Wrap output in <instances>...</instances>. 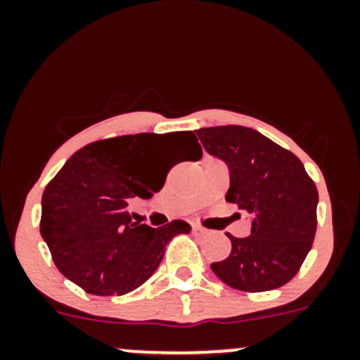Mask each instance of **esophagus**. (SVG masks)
<instances>
[{
  "mask_svg": "<svg viewBox=\"0 0 360 360\" xmlns=\"http://www.w3.org/2000/svg\"><path fill=\"white\" fill-rule=\"evenodd\" d=\"M193 232L194 233H205V229L203 226H200V225H196V223H193Z\"/></svg>",
  "mask_w": 360,
  "mask_h": 360,
  "instance_id": "esophagus-1",
  "label": "esophagus"
}]
</instances>
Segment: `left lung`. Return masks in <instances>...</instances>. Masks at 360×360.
Segmentation results:
<instances>
[{
	"mask_svg": "<svg viewBox=\"0 0 360 360\" xmlns=\"http://www.w3.org/2000/svg\"><path fill=\"white\" fill-rule=\"evenodd\" d=\"M210 155L230 172L225 200L250 214V235L235 238L212 271L230 288L259 292L278 289L300 271L316 232L318 191L295 154L247 127L196 130Z\"/></svg>",
	"mask_w": 360,
	"mask_h": 360,
	"instance_id": "8db88e82",
	"label": "left lung"
}]
</instances>
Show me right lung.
<instances>
[{
	"label": "right lung",
	"mask_w": 360,
	"mask_h": 360,
	"mask_svg": "<svg viewBox=\"0 0 360 360\" xmlns=\"http://www.w3.org/2000/svg\"><path fill=\"white\" fill-rule=\"evenodd\" d=\"M203 155L193 131L137 134L79 148L42 196L40 233L57 269L86 292L122 296L154 274L166 245L191 225L174 220L160 229L131 223V198H150L164 186L155 162L172 143Z\"/></svg>",
	"instance_id": "obj_1"
}]
</instances>
